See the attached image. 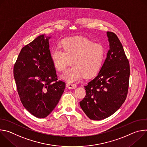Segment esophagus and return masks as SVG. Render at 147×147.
<instances>
[{"mask_svg": "<svg viewBox=\"0 0 147 147\" xmlns=\"http://www.w3.org/2000/svg\"><path fill=\"white\" fill-rule=\"evenodd\" d=\"M66 87L69 88V89H73V88H76L77 86L76 84L74 83H71V82H67L66 84Z\"/></svg>", "mask_w": 147, "mask_h": 147, "instance_id": "obj_1", "label": "esophagus"}]
</instances>
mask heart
Listing matches in <instances>:
<instances>
[{
	"mask_svg": "<svg viewBox=\"0 0 147 147\" xmlns=\"http://www.w3.org/2000/svg\"><path fill=\"white\" fill-rule=\"evenodd\" d=\"M59 49L51 52L53 66L59 72L67 69L61 78L69 82L77 81L84 76L86 77L96 74L101 69L105 56L103 46L85 37L67 38L62 39Z\"/></svg>",
	"mask_w": 147,
	"mask_h": 147,
	"instance_id": "b5f03b06",
	"label": "heart"
}]
</instances>
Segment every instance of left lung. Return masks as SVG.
Listing matches in <instances>:
<instances>
[{"instance_id": "1", "label": "left lung", "mask_w": 147, "mask_h": 147, "mask_svg": "<svg viewBox=\"0 0 147 147\" xmlns=\"http://www.w3.org/2000/svg\"><path fill=\"white\" fill-rule=\"evenodd\" d=\"M110 49L98 75L88 82L80 105L91 120H100L115 113L127 98L130 64L117 36L108 31Z\"/></svg>"}]
</instances>
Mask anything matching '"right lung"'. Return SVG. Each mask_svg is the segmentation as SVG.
I'll return each mask as SVG.
<instances>
[{"label":"right lung","instance_id":"obj_1","mask_svg":"<svg viewBox=\"0 0 147 147\" xmlns=\"http://www.w3.org/2000/svg\"><path fill=\"white\" fill-rule=\"evenodd\" d=\"M49 38L41 35L24 47L13 69L20 100L24 107L38 118H45L52 112L66 86L57 77L51 58Z\"/></svg>","mask_w":147,"mask_h":147}]
</instances>
